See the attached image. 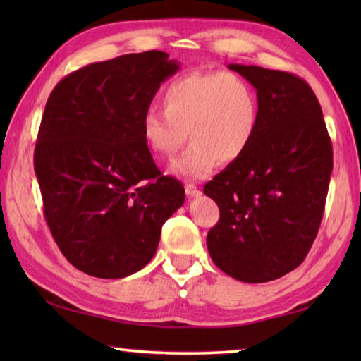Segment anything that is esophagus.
<instances>
[{
	"instance_id": "1",
	"label": "esophagus",
	"mask_w": 361,
	"mask_h": 361,
	"mask_svg": "<svg viewBox=\"0 0 361 361\" xmlns=\"http://www.w3.org/2000/svg\"><path fill=\"white\" fill-rule=\"evenodd\" d=\"M185 189H186V194L188 197H197V195H200L202 192H200V189L194 185V183H186L185 185Z\"/></svg>"
}]
</instances>
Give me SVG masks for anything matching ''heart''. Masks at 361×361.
Returning <instances> with one entry per match:
<instances>
[{
  "mask_svg": "<svg viewBox=\"0 0 361 361\" xmlns=\"http://www.w3.org/2000/svg\"><path fill=\"white\" fill-rule=\"evenodd\" d=\"M164 108L143 114L142 133L156 156L170 159L191 138L172 172L205 178L218 161L245 154L259 126V100L245 78L226 71H191L167 85Z\"/></svg>",
  "mask_w": 361,
  "mask_h": 361,
  "instance_id": "obj_1",
  "label": "heart"
}]
</instances>
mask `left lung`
<instances>
[{
	"label": "left lung",
	"mask_w": 361,
	"mask_h": 361,
	"mask_svg": "<svg viewBox=\"0 0 361 361\" xmlns=\"http://www.w3.org/2000/svg\"><path fill=\"white\" fill-rule=\"evenodd\" d=\"M229 68L256 89L259 126L245 154L204 188L219 209L207 248L228 276L264 283L296 269L312 247L333 146L320 103L302 78L255 65Z\"/></svg>",
	"instance_id": "1"
}]
</instances>
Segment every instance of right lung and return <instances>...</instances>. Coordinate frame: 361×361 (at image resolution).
Segmentation results:
<instances>
[{
  "label": "right lung",
  "mask_w": 361,
  "mask_h": 361,
  "mask_svg": "<svg viewBox=\"0 0 361 361\" xmlns=\"http://www.w3.org/2000/svg\"><path fill=\"white\" fill-rule=\"evenodd\" d=\"M178 68L161 51L126 54L70 73L49 95L35 146L44 218L60 252L89 276L143 269L185 202L142 133L157 89Z\"/></svg>",
  "instance_id": "1"
}]
</instances>
